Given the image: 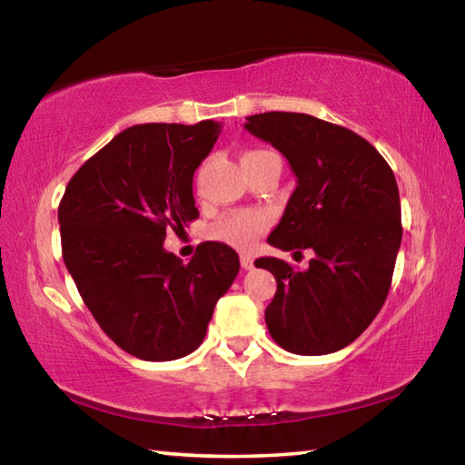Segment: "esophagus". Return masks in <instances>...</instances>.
<instances>
[{
	"mask_svg": "<svg viewBox=\"0 0 465 465\" xmlns=\"http://www.w3.org/2000/svg\"><path fill=\"white\" fill-rule=\"evenodd\" d=\"M240 262H242V269H254V258H252V256H246V254H243L242 258H240Z\"/></svg>",
	"mask_w": 465,
	"mask_h": 465,
	"instance_id": "esophagus-1",
	"label": "esophagus"
}]
</instances>
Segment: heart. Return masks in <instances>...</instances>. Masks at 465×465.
Wrapping results in <instances>:
<instances>
[{
  "label": "heart",
  "instance_id": "obj_1",
  "mask_svg": "<svg viewBox=\"0 0 465 465\" xmlns=\"http://www.w3.org/2000/svg\"><path fill=\"white\" fill-rule=\"evenodd\" d=\"M274 155L269 149H250V152L242 153V166L261 157ZM266 230V219L264 215L256 213V211H243V213H233L225 217L222 223L217 225V238L230 243V246L238 250H250L254 246L258 235Z\"/></svg>",
  "mask_w": 465,
  "mask_h": 465
}]
</instances>
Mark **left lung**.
I'll list each match as a JSON object with an SVG mask.
<instances>
[{"label":"left lung","instance_id":"left-lung-1","mask_svg":"<svg viewBox=\"0 0 465 465\" xmlns=\"http://www.w3.org/2000/svg\"><path fill=\"white\" fill-rule=\"evenodd\" d=\"M252 135L287 157L297 186L269 243L313 250L308 271L258 258L277 279L264 312L272 341L293 355H328L351 344L380 313L402 242L393 172L351 129L302 113L252 114Z\"/></svg>","mask_w":465,"mask_h":465}]
</instances>
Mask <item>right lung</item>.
<instances>
[{
	"label": "right lung",
	"mask_w": 465,
	"mask_h": 465,
	"mask_svg": "<svg viewBox=\"0 0 465 465\" xmlns=\"http://www.w3.org/2000/svg\"><path fill=\"white\" fill-rule=\"evenodd\" d=\"M219 133L213 121L124 129L61 199L63 262L94 320L137 359L174 361L199 349L240 271L222 242H203L188 264L163 248L166 232L199 217L193 176Z\"/></svg>",
	"instance_id": "add662e5"
}]
</instances>
